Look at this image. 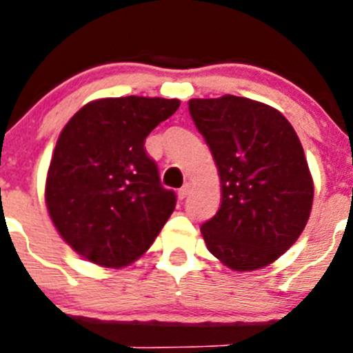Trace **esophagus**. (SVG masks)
Segmentation results:
<instances>
[{
	"label": "esophagus",
	"mask_w": 353,
	"mask_h": 353,
	"mask_svg": "<svg viewBox=\"0 0 353 353\" xmlns=\"http://www.w3.org/2000/svg\"><path fill=\"white\" fill-rule=\"evenodd\" d=\"M188 192H190V185L185 183L183 187H181L180 190H178V199H185L188 195Z\"/></svg>",
	"instance_id": "obj_1"
}]
</instances>
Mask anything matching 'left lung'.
<instances>
[{"label": "left lung", "instance_id": "1", "mask_svg": "<svg viewBox=\"0 0 353 353\" xmlns=\"http://www.w3.org/2000/svg\"><path fill=\"white\" fill-rule=\"evenodd\" d=\"M188 111L214 158L221 205L201 233L235 271L268 266L307 225L314 183L302 144L278 110L247 97L190 99Z\"/></svg>", "mask_w": 353, "mask_h": 353}]
</instances>
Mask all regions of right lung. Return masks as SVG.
Returning <instances> with one entry per match:
<instances>
[{"instance_id":"1","label":"right lung","mask_w":353,"mask_h":353,"mask_svg":"<svg viewBox=\"0 0 353 353\" xmlns=\"http://www.w3.org/2000/svg\"><path fill=\"white\" fill-rule=\"evenodd\" d=\"M178 106L163 97H106L85 104L61 130L44 195L58 233L83 259L128 266L172 216L176 195L161 185L144 144Z\"/></svg>"}]
</instances>
